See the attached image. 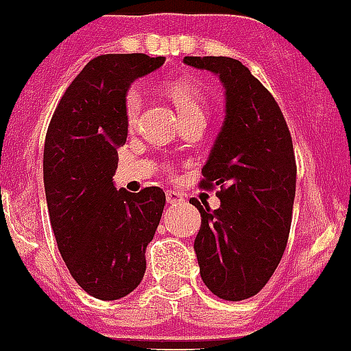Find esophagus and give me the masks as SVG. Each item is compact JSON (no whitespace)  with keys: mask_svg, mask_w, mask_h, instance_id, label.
<instances>
[{"mask_svg":"<svg viewBox=\"0 0 351 351\" xmlns=\"http://www.w3.org/2000/svg\"><path fill=\"white\" fill-rule=\"evenodd\" d=\"M167 202L172 204V206H176V204H181L182 202L181 193H178V191L169 190V191H167Z\"/></svg>","mask_w":351,"mask_h":351,"instance_id":"esophagus-1","label":"esophagus"}]
</instances>
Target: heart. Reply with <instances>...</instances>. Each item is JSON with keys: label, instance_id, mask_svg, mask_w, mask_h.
<instances>
[{"label": "heart", "instance_id": "1", "mask_svg": "<svg viewBox=\"0 0 351 351\" xmlns=\"http://www.w3.org/2000/svg\"><path fill=\"white\" fill-rule=\"evenodd\" d=\"M167 95L172 104L178 108L181 119L188 117H206V107H204L202 95L195 88L193 84L188 82H172L167 86ZM142 110V95L138 89H130L125 98V116L130 126L135 125Z\"/></svg>", "mask_w": 351, "mask_h": 351}]
</instances>
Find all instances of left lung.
Here are the masks:
<instances>
[{
	"label": "left lung",
	"mask_w": 351,
	"mask_h": 351,
	"mask_svg": "<svg viewBox=\"0 0 351 351\" xmlns=\"http://www.w3.org/2000/svg\"><path fill=\"white\" fill-rule=\"evenodd\" d=\"M182 63L219 77L225 119L202 169L219 186V207L193 202L202 225L195 239L200 276L214 295H256L285 253L295 198V156L287 121L271 93L241 61L186 56Z\"/></svg>",
	"instance_id": "8db88e82"
}]
</instances>
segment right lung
I'll return each instance as SVG.
<instances>
[{
    "mask_svg": "<svg viewBox=\"0 0 351 351\" xmlns=\"http://www.w3.org/2000/svg\"><path fill=\"white\" fill-rule=\"evenodd\" d=\"M165 63L145 54L89 61L58 104L43 147V184L56 243L73 280L100 300L126 297L145 272V247L165 207L158 186L117 190V149L133 82Z\"/></svg>",
    "mask_w": 351,
    "mask_h": 351,
    "instance_id": "1",
    "label": "right lung"
}]
</instances>
